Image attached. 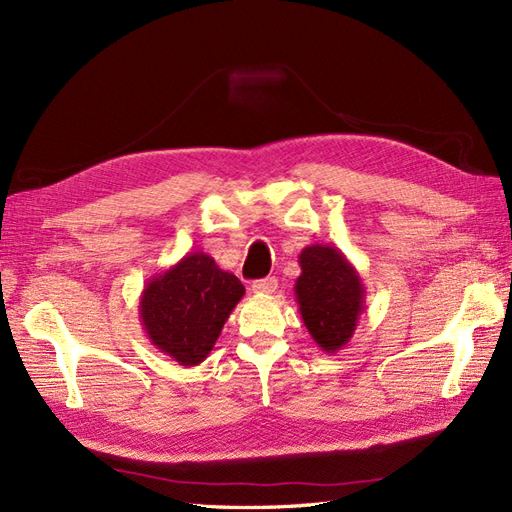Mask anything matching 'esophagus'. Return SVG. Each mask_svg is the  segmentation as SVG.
Instances as JSON below:
<instances>
[{"label": "esophagus", "mask_w": 512, "mask_h": 512, "mask_svg": "<svg viewBox=\"0 0 512 512\" xmlns=\"http://www.w3.org/2000/svg\"><path fill=\"white\" fill-rule=\"evenodd\" d=\"M252 290L256 294H273L277 290V280H275V277H265V280H256V282H252Z\"/></svg>", "instance_id": "obj_1"}]
</instances>
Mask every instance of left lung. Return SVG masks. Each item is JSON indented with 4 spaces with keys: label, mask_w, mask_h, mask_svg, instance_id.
<instances>
[{
    "label": "left lung",
    "mask_w": 512,
    "mask_h": 512,
    "mask_svg": "<svg viewBox=\"0 0 512 512\" xmlns=\"http://www.w3.org/2000/svg\"><path fill=\"white\" fill-rule=\"evenodd\" d=\"M294 297L309 335L324 352L342 350L365 309V286L352 262L333 245L314 243L299 254Z\"/></svg>",
    "instance_id": "8db88e82"
}]
</instances>
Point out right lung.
<instances>
[{"instance_id":"right-lung-1","label":"right lung","mask_w":512,"mask_h":512,"mask_svg":"<svg viewBox=\"0 0 512 512\" xmlns=\"http://www.w3.org/2000/svg\"><path fill=\"white\" fill-rule=\"evenodd\" d=\"M243 294L237 275L220 269L209 254L192 252L151 277L138 314L153 346L194 367L207 359Z\"/></svg>"}]
</instances>
